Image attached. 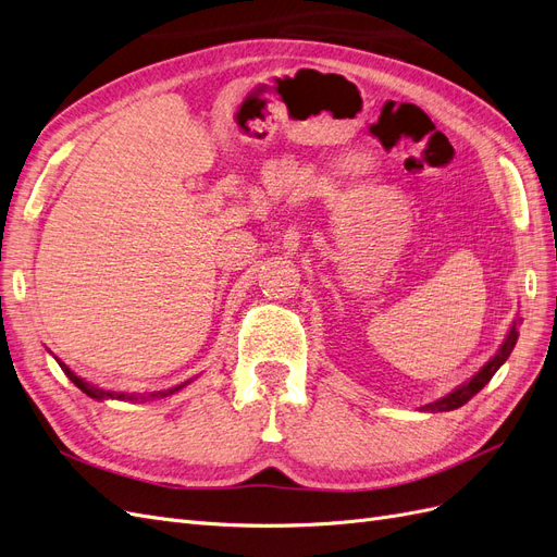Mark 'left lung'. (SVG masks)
Returning <instances> with one entry per match:
<instances>
[{
    "label": "left lung",
    "instance_id": "8db88e82",
    "mask_svg": "<svg viewBox=\"0 0 557 557\" xmlns=\"http://www.w3.org/2000/svg\"><path fill=\"white\" fill-rule=\"evenodd\" d=\"M516 342H518V330H516V323H513L511 330H509V334H507V339H504L502 348L497 350V356L487 360V362L479 369V374L471 376V379H469L467 383H462L460 387H455V391L448 393L446 397L436 399V401H432V404H425L423 411H432V413H434V411H453V409H460L462 404H467L471 397H474V395L481 391V387L495 376L497 369H499L504 362H507V358L511 356V350H513Z\"/></svg>",
    "mask_w": 557,
    "mask_h": 557
}]
</instances>
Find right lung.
Returning a JSON list of instances; mask_svg holds the SVG:
<instances>
[{
    "label": "right lung",
    "mask_w": 557,
    "mask_h": 557,
    "mask_svg": "<svg viewBox=\"0 0 557 557\" xmlns=\"http://www.w3.org/2000/svg\"><path fill=\"white\" fill-rule=\"evenodd\" d=\"M60 362V360H58ZM60 367H62V372L66 374V379H70L76 387H81L83 393H86L88 397H92V399H97V401H102V399H121V401H146V399H158V397H170V395H174L176 391H181V387L185 385V383H190V381H185L183 385H176V387H172V391H164V393H144V395H139V393H113V391H102V387H97V385H92V383H88V381H83V379H78L70 367H66L64 362H60Z\"/></svg>",
    "instance_id": "right-lung-1"
}]
</instances>
